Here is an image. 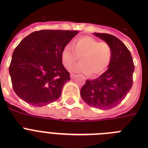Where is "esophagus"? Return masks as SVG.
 I'll list each match as a JSON object with an SVG mask.
<instances>
[{
  "mask_svg": "<svg viewBox=\"0 0 148 148\" xmlns=\"http://www.w3.org/2000/svg\"><path fill=\"white\" fill-rule=\"evenodd\" d=\"M75 76H76V75H75V74H73V73H71V74H70V78H71L72 79L74 78H75Z\"/></svg>",
  "mask_w": 148,
  "mask_h": 148,
  "instance_id": "34e87169",
  "label": "esophagus"
}]
</instances>
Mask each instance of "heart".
<instances>
[{
  "label": "heart",
  "instance_id": "obj_1",
  "mask_svg": "<svg viewBox=\"0 0 148 148\" xmlns=\"http://www.w3.org/2000/svg\"><path fill=\"white\" fill-rule=\"evenodd\" d=\"M80 62L73 66L72 72L96 76L102 74L108 67L113 56V49L107 42H99L90 36H82L75 39L73 47L67 44L61 51V60L67 69L78 59Z\"/></svg>",
  "mask_w": 148,
  "mask_h": 148
}]
</instances>
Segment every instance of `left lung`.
Listing matches in <instances>:
<instances>
[{
	"label": "left lung",
	"instance_id": "1",
	"mask_svg": "<svg viewBox=\"0 0 148 148\" xmlns=\"http://www.w3.org/2000/svg\"><path fill=\"white\" fill-rule=\"evenodd\" d=\"M113 49L108 69L99 78L86 81L81 89L84 101L94 108L108 110L118 105L133 85L134 64L129 49L121 40L110 34L93 33Z\"/></svg>",
	"mask_w": 148,
	"mask_h": 148
}]
</instances>
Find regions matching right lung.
Instances as JSON below:
<instances>
[{
  "label": "right lung",
  "mask_w": 148,
  "mask_h": 148,
  "mask_svg": "<svg viewBox=\"0 0 148 148\" xmlns=\"http://www.w3.org/2000/svg\"><path fill=\"white\" fill-rule=\"evenodd\" d=\"M78 31H35L17 46L10 66L13 90L18 97L35 107L53 102L70 80L62 64L61 51Z\"/></svg>",
  "instance_id": "right-lung-1"
}]
</instances>
